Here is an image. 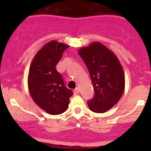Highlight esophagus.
Listing matches in <instances>:
<instances>
[{"mask_svg":"<svg viewBox=\"0 0 151 151\" xmlns=\"http://www.w3.org/2000/svg\"><path fill=\"white\" fill-rule=\"evenodd\" d=\"M73 93H74V94H78V93H79V88H76L73 90Z\"/></svg>","mask_w":151,"mask_h":151,"instance_id":"obj_1","label":"esophagus"}]
</instances>
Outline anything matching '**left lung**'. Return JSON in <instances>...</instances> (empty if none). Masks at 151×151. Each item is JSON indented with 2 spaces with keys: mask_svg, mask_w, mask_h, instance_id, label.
Here are the masks:
<instances>
[{
  "mask_svg": "<svg viewBox=\"0 0 151 151\" xmlns=\"http://www.w3.org/2000/svg\"><path fill=\"white\" fill-rule=\"evenodd\" d=\"M78 54L88 69L94 96L88 105L91 111L104 113L115 106L125 90V76L115 54L100 42L82 47Z\"/></svg>",
  "mask_w": 151,
  "mask_h": 151,
  "instance_id": "left-lung-1",
  "label": "left lung"
}]
</instances>
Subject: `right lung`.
<instances>
[{
	"instance_id": "right-lung-1",
	"label": "right lung",
	"mask_w": 151,
	"mask_h": 151,
	"mask_svg": "<svg viewBox=\"0 0 151 151\" xmlns=\"http://www.w3.org/2000/svg\"><path fill=\"white\" fill-rule=\"evenodd\" d=\"M69 45L51 41L38 51L29 67L28 87L34 102L50 115L67 110L69 97L73 94L64 85L56 66Z\"/></svg>"
}]
</instances>
